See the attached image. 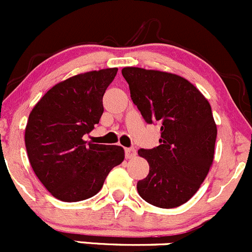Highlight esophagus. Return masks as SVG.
Returning <instances> with one entry per match:
<instances>
[{
  "instance_id": "esophagus-1",
  "label": "esophagus",
  "mask_w": 252,
  "mask_h": 252,
  "mask_svg": "<svg viewBox=\"0 0 252 252\" xmlns=\"http://www.w3.org/2000/svg\"><path fill=\"white\" fill-rule=\"evenodd\" d=\"M126 158H134L136 156V150L134 147H126Z\"/></svg>"
}]
</instances>
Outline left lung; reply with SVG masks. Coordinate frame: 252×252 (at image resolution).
Masks as SVG:
<instances>
[{
	"label": "left lung",
	"instance_id": "obj_1",
	"mask_svg": "<svg viewBox=\"0 0 252 252\" xmlns=\"http://www.w3.org/2000/svg\"><path fill=\"white\" fill-rule=\"evenodd\" d=\"M122 74L145 122L161 126L158 146L138 151L150 166L136 184L139 195L157 207H178L194 196L212 166L217 126L210 103L172 73L126 67Z\"/></svg>",
	"mask_w": 252,
	"mask_h": 252
}]
</instances>
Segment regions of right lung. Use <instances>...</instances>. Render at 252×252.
Here are the masks:
<instances>
[{
  "label": "right lung",
  "mask_w": 252,
  "mask_h": 252,
  "mask_svg": "<svg viewBox=\"0 0 252 252\" xmlns=\"http://www.w3.org/2000/svg\"><path fill=\"white\" fill-rule=\"evenodd\" d=\"M118 68L93 70L56 84L30 112L25 147L32 171L61 201L97 194L123 147L84 141L103 113L102 97Z\"/></svg>",
  "instance_id": "1"
}]
</instances>
